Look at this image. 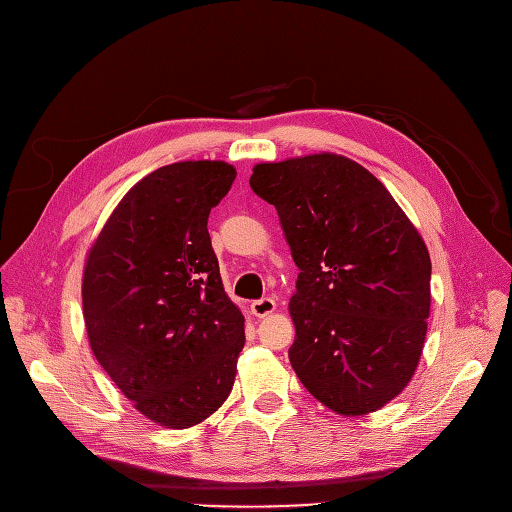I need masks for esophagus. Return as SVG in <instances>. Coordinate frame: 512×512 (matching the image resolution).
Returning <instances> with one entry per match:
<instances>
[{
    "label": "esophagus",
    "instance_id": "obj_1",
    "mask_svg": "<svg viewBox=\"0 0 512 512\" xmlns=\"http://www.w3.org/2000/svg\"><path fill=\"white\" fill-rule=\"evenodd\" d=\"M273 312H275V301L271 297H262V299L252 303V314L256 318H265V316H269Z\"/></svg>",
    "mask_w": 512,
    "mask_h": 512
}]
</instances>
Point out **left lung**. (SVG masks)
<instances>
[{
    "mask_svg": "<svg viewBox=\"0 0 512 512\" xmlns=\"http://www.w3.org/2000/svg\"><path fill=\"white\" fill-rule=\"evenodd\" d=\"M250 185L277 209L299 267L288 305L294 374L337 414L380 410L423 352L425 241L367 168L335 153L256 164Z\"/></svg>",
    "mask_w": 512,
    "mask_h": 512,
    "instance_id": "obj_1",
    "label": "left lung"
}]
</instances>
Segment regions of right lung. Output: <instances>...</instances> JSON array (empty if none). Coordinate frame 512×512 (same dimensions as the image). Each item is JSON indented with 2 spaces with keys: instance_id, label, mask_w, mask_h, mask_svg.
Here are the masks:
<instances>
[{
  "instance_id": "1",
  "label": "right lung",
  "mask_w": 512,
  "mask_h": 512,
  "mask_svg": "<svg viewBox=\"0 0 512 512\" xmlns=\"http://www.w3.org/2000/svg\"><path fill=\"white\" fill-rule=\"evenodd\" d=\"M235 177L211 160L153 170L121 198L85 262L91 350L134 408L168 429L205 421L235 384L245 320L207 230Z\"/></svg>"
}]
</instances>
